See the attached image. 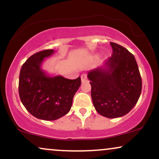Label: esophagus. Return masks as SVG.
<instances>
[{
  "label": "esophagus",
  "mask_w": 159,
  "mask_h": 159,
  "mask_svg": "<svg viewBox=\"0 0 159 159\" xmlns=\"http://www.w3.org/2000/svg\"><path fill=\"white\" fill-rule=\"evenodd\" d=\"M81 82L82 83H84V82H87L88 80H87V73H83L81 75Z\"/></svg>",
  "instance_id": "1"
}]
</instances>
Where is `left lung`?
<instances>
[{"mask_svg":"<svg viewBox=\"0 0 159 159\" xmlns=\"http://www.w3.org/2000/svg\"><path fill=\"white\" fill-rule=\"evenodd\" d=\"M113 53L103 66L90 71L91 97L96 111L107 118L127 114L140 96L142 80L135 58L126 48L110 43Z\"/></svg>","mask_w":159,"mask_h":159,"instance_id":"8db88e82","label":"left lung"}]
</instances>
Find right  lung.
Returning a JSON list of instances; mask_svg holds the SVG:
<instances>
[{
    "label": "right lung",
    "instance_id": "1",
    "mask_svg": "<svg viewBox=\"0 0 159 159\" xmlns=\"http://www.w3.org/2000/svg\"><path fill=\"white\" fill-rule=\"evenodd\" d=\"M54 53L48 49L33 54L22 65L19 75L21 102L30 114L43 120H55L66 114L81 83L80 77L74 80L61 75L51 77L43 70L45 58Z\"/></svg>",
    "mask_w": 159,
    "mask_h": 159
}]
</instances>
